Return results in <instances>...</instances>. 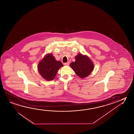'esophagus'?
Returning a JSON list of instances; mask_svg holds the SVG:
<instances>
[{"mask_svg": "<svg viewBox=\"0 0 134 134\" xmlns=\"http://www.w3.org/2000/svg\"><path fill=\"white\" fill-rule=\"evenodd\" d=\"M69 64H70V63L69 62L64 63V65H66V66H69Z\"/></svg>", "mask_w": 134, "mask_h": 134, "instance_id": "1", "label": "esophagus"}]
</instances>
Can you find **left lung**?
Listing matches in <instances>:
<instances>
[{"mask_svg": "<svg viewBox=\"0 0 134 134\" xmlns=\"http://www.w3.org/2000/svg\"><path fill=\"white\" fill-rule=\"evenodd\" d=\"M75 59L76 61L71 63L70 66L76 74L82 78L89 76L94 68V64L89 58L78 54Z\"/></svg>", "mask_w": 134, "mask_h": 134, "instance_id": "1", "label": "left lung"}]
</instances>
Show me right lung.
<instances>
[{"label": "right lung", "mask_w": 134, "mask_h": 134, "mask_svg": "<svg viewBox=\"0 0 134 134\" xmlns=\"http://www.w3.org/2000/svg\"><path fill=\"white\" fill-rule=\"evenodd\" d=\"M63 66L62 63L56 61L52 54L47 55L38 65L40 74L46 80L51 81L56 76L60 67Z\"/></svg>", "instance_id": "1"}]
</instances>
